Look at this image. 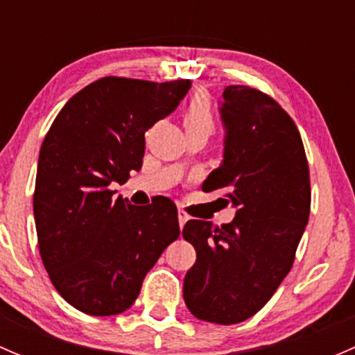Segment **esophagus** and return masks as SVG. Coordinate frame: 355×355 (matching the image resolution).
Returning <instances> with one entry per match:
<instances>
[{"instance_id": "34e87169", "label": "esophagus", "mask_w": 355, "mask_h": 355, "mask_svg": "<svg viewBox=\"0 0 355 355\" xmlns=\"http://www.w3.org/2000/svg\"><path fill=\"white\" fill-rule=\"evenodd\" d=\"M187 220H189V214L185 213L184 209H178V225H180V228L187 223Z\"/></svg>"}]
</instances>
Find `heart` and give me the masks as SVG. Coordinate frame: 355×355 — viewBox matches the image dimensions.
Returning a JSON list of instances; mask_svg holds the SVG:
<instances>
[{
    "label": "heart",
    "instance_id": "1",
    "mask_svg": "<svg viewBox=\"0 0 355 355\" xmlns=\"http://www.w3.org/2000/svg\"><path fill=\"white\" fill-rule=\"evenodd\" d=\"M216 125V118H214V108L211 99L207 94L199 92L194 98L189 101V105L184 110V127L187 134H200L211 135Z\"/></svg>",
    "mask_w": 355,
    "mask_h": 355
}]
</instances>
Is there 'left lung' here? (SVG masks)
Segmentation results:
<instances>
[{
	"label": "left lung",
	"instance_id": "8db88e82",
	"mask_svg": "<svg viewBox=\"0 0 355 355\" xmlns=\"http://www.w3.org/2000/svg\"><path fill=\"white\" fill-rule=\"evenodd\" d=\"M220 111L225 159L202 191L221 192L237 213L221 227L185 223L182 235L198 259L185 275L184 300L199 320L235 324L254 316L292 270L309 220L311 182L299 130L273 98L228 85Z\"/></svg>",
	"mask_w": 355,
	"mask_h": 355
}]
</instances>
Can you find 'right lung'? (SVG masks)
<instances>
[{
    "instance_id": "add662e5",
    "label": "right lung",
    "mask_w": 355,
    "mask_h": 355,
    "mask_svg": "<svg viewBox=\"0 0 355 355\" xmlns=\"http://www.w3.org/2000/svg\"><path fill=\"white\" fill-rule=\"evenodd\" d=\"M191 89L103 77L63 106L42 141L34 218L42 264L60 295L91 316L127 311L163 250L180 235L173 200L113 199L111 182L141 170L144 134Z\"/></svg>"
}]
</instances>
